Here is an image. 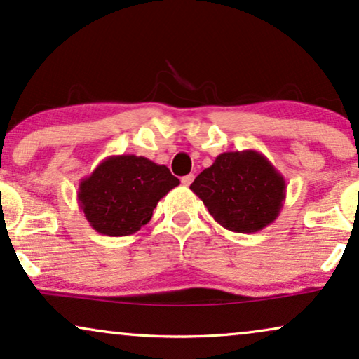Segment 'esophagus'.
<instances>
[{
  "label": "esophagus",
  "mask_w": 359,
  "mask_h": 359,
  "mask_svg": "<svg viewBox=\"0 0 359 359\" xmlns=\"http://www.w3.org/2000/svg\"><path fill=\"white\" fill-rule=\"evenodd\" d=\"M193 180H194L193 175H186V176H183V178H181V183H183L184 186H189L191 183H193Z\"/></svg>",
  "instance_id": "obj_1"
}]
</instances>
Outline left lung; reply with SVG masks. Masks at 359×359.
Segmentation results:
<instances>
[{"mask_svg":"<svg viewBox=\"0 0 359 359\" xmlns=\"http://www.w3.org/2000/svg\"><path fill=\"white\" fill-rule=\"evenodd\" d=\"M227 231L252 234L277 219L287 184L260 151H226L189 186Z\"/></svg>","mask_w":359,"mask_h":359,"instance_id":"obj_1","label":"left lung"}]
</instances>
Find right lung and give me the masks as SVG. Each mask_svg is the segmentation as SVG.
<instances>
[{"mask_svg":"<svg viewBox=\"0 0 359 359\" xmlns=\"http://www.w3.org/2000/svg\"><path fill=\"white\" fill-rule=\"evenodd\" d=\"M180 180L145 156L114 155L81 180L79 208L92 229L110 237L132 236L151 219L158 201Z\"/></svg>","mask_w":359,"mask_h":359,"instance_id":"right-lung-1","label":"right lung"}]
</instances>
